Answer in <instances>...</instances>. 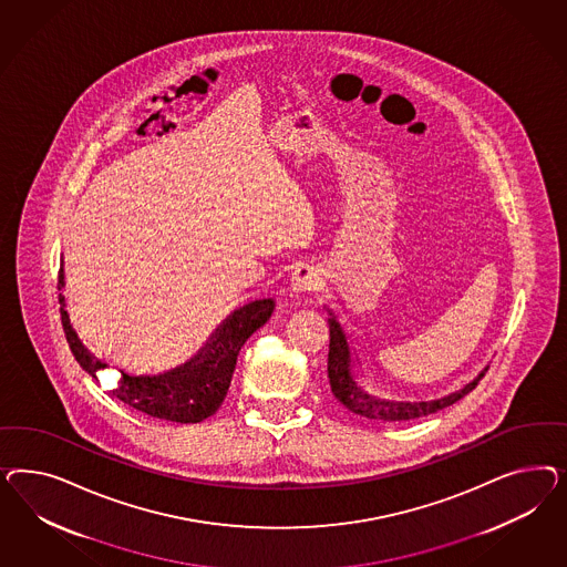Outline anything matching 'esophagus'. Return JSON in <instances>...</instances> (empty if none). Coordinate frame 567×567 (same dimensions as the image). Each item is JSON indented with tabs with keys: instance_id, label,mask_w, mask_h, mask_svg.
Instances as JSON below:
<instances>
[{
	"instance_id": "esophagus-1",
	"label": "esophagus",
	"mask_w": 567,
	"mask_h": 567,
	"mask_svg": "<svg viewBox=\"0 0 567 567\" xmlns=\"http://www.w3.org/2000/svg\"><path fill=\"white\" fill-rule=\"evenodd\" d=\"M322 287V272L320 268L311 266V264H301L295 268L291 278L292 295H309L316 292Z\"/></svg>"
}]
</instances>
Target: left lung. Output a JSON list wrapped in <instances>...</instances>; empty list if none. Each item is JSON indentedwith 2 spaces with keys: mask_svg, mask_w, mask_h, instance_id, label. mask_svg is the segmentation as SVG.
<instances>
[{
  "mask_svg": "<svg viewBox=\"0 0 567 567\" xmlns=\"http://www.w3.org/2000/svg\"><path fill=\"white\" fill-rule=\"evenodd\" d=\"M330 311L328 324H330V347H328V380L332 395L337 396L339 403H343L349 412L358 413L361 417L374 420V422H403V420H415L429 413L439 412L443 408L453 405L462 396L467 395L470 391L476 389L478 380L484 377L488 368H484L478 377L472 382H467L464 389L432 399V401H396V399H384V396L370 393L365 386H361L360 380L355 377L353 368L358 361H353L351 344L344 334L341 322L337 316Z\"/></svg>",
  "mask_w": 567,
  "mask_h": 567,
  "instance_id": "left-lung-1",
  "label": "left lung"
}]
</instances>
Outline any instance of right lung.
Returning a JSON list of instances; mask_svg holds the SVG:
<instances>
[{
	"mask_svg": "<svg viewBox=\"0 0 567 567\" xmlns=\"http://www.w3.org/2000/svg\"><path fill=\"white\" fill-rule=\"evenodd\" d=\"M64 261L58 276V289H64ZM275 299H256L243 308L235 309L220 327L212 332L207 343L189 361L162 374H128L121 370V380L110 393L121 399L128 408L147 413L152 417L168 420L176 424H197L218 412L228 393L237 355L245 341L264 327L272 311ZM60 313L66 341L74 360L81 363L86 374L97 378V372L110 368L89 351L76 328L70 322L66 297L60 292Z\"/></svg>",
	"mask_w": 567,
	"mask_h": 567,
	"instance_id": "right-lung-1",
	"label": "right lung"
}]
</instances>
